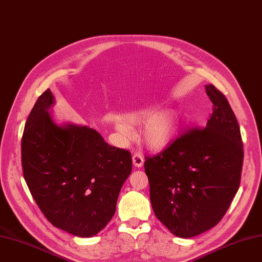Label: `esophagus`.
Masks as SVG:
<instances>
[{"instance_id":"1","label":"esophagus","mask_w":262,"mask_h":262,"mask_svg":"<svg viewBox=\"0 0 262 262\" xmlns=\"http://www.w3.org/2000/svg\"><path fill=\"white\" fill-rule=\"evenodd\" d=\"M143 156L139 153V152H136L133 155V163L135 167H141L143 165Z\"/></svg>"}]
</instances>
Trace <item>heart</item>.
Masks as SVG:
<instances>
[{"mask_svg": "<svg viewBox=\"0 0 262 262\" xmlns=\"http://www.w3.org/2000/svg\"><path fill=\"white\" fill-rule=\"evenodd\" d=\"M126 121L133 125L144 124L143 139L145 143L153 149H162L172 140L177 130L178 117L174 112H161L152 118V112L140 111L130 113L126 117ZM116 127L124 136L128 138L132 132L128 125L120 119H116Z\"/></svg>", "mask_w": 262, "mask_h": 262, "instance_id": "heart-1", "label": "heart"}]
</instances>
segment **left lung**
Here are the masks:
<instances>
[{
	"label": "left lung",
	"mask_w": 262,
	"mask_h": 262,
	"mask_svg": "<svg viewBox=\"0 0 262 262\" xmlns=\"http://www.w3.org/2000/svg\"><path fill=\"white\" fill-rule=\"evenodd\" d=\"M206 91L214 105L206 126L182 130L144 162L156 217L180 237L217 225L241 181L244 152L237 120L220 90L209 84Z\"/></svg>",
	"instance_id": "8db88e82"
}]
</instances>
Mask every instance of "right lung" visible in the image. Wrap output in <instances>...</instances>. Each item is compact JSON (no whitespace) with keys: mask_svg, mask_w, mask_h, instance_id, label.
Instances as JSON below:
<instances>
[{"mask_svg":"<svg viewBox=\"0 0 262 262\" xmlns=\"http://www.w3.org/2000/svg\"><path fill=\"white\" fill-rule=\"evenodd\" d=\"M47 89L28 117L21 140L24 177L32 197L54 227L81 237L104 229L132 172L129 151L111 146L93 128L56 125Z\"/></svg>","mask_w":262,"mask_h":262,"instance_id":"obj_1","label":"right lung"}]
</instances>
